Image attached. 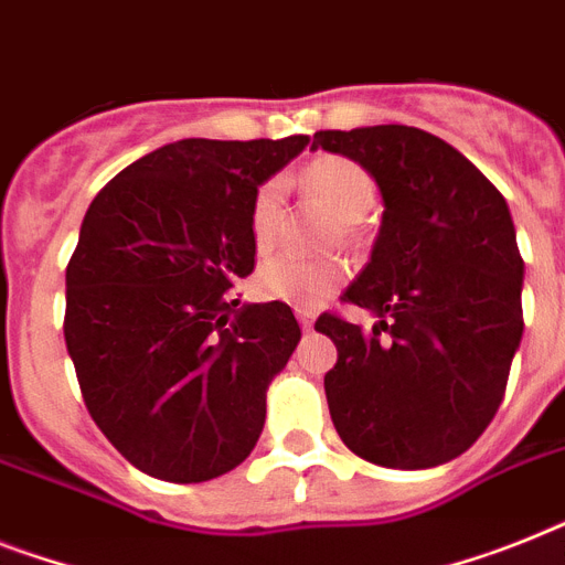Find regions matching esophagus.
Masks as SVG:
<instances>
[{
	"instance_id": "esophagus-1",
	"label": "esophagus",
	"mask_w": 565,
	"mask_h": 565,
	"mask_svg": "<svg viewBox=\"0 0 565 565\" xmlns=\"http://www.w3.org/2000/svg\"><path fill=\"white\" fill-rule=\"evenodd\" d=\"M294 311H297V320H300L302 329H306V332H309L311 326H315V311L306 309V306H297V309H294Z\"/></svg>"
}]
</instances>
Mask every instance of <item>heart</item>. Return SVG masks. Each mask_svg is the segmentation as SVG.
Listing matches in <instances>:
<instances>
[{"instance_id":"heart-1","label":"heart","mask_w":565,"mask_h":565,"mask_svg":"<svg viewBox=\"0 0 565 565\" xmlns=\"http://www.w3.org/2000/svg\"><path fill=\"white\" fill-rule=\"evenodd\" d=\"M302 181L317 193L347 225L361 222L375 202V181L358 161L343 156H320L306 170ZM282 199L286 188L279 179L263 181L250 202V239L256 250H271L282 231ZM347 279V268L338 259H302L294 254H277L256 268L254 288L265 300L315 306L338 291Z\"/></svg>"}]
</instances>
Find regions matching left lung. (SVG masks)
Segmentation results:
<instances>
[{"label": "left lung", "mask_w": 565, "mask_h": 565, "mask_svg": "<svg viewBox=\"0 0 565 565\" xmlns=\"http://www.w3.org/2000/svg\"><path fill=\"white\" fill-rule=\"evenodd\" d=\"M311 147L352 158L384 195L370 265L317 332L338 347L326 372L334 430L381 468H436L497 416L523 338V256L502 193L459 149L416 126L326 129Z\"/></svg>", "instance_id": "obj_1"}]
</instances>
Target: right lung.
<instances>
[{
	"label": "right lung",
	"instance_id": "add662e5",
	"mask_svg": "<svg viewBox=\"0 0 565 565\" xmlns=\"http://www.w3.org/2000/svg\"><path fill=\"white\" fill-rule=\"evenodd\" d=\"M309 135L184 138L95 195L65 268V347L88 416L135 468L207 482L248 459L300 340L286 302L239 306L250 202Z\"/></svg>",
	"mask_w": 565,
	"mask_h": 565
}]
</instances>
